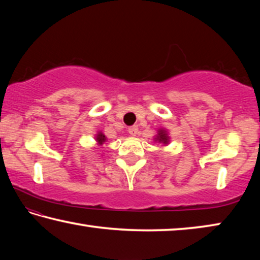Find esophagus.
<instances>
[{"mask_svg": "<svg viewBox=\"0 0 260 260\" xmlns=\"http://www.w3.org/2000/svg\"><path fill=\"white\" fill-rule=\"evenodd\" d=\"M128 133L132 135V136H136L139 133V128L138 126H132L128 128Z\"/></svg>", "mask_w": 260, "mask_h": 260, "instance_id": "esophagus-1", "label": "esophagus"}]
</instances>
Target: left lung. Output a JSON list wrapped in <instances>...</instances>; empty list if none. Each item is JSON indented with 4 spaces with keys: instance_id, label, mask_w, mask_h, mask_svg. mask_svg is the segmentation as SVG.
Segmentation results:
<instances>
[{
    "instance_id": "8db88e82",
    "label": "left lung",
    "mask_w": 260,
    "mask_h": 260,
    "mask_svg": "<svg viewBox=\"0 0 260 260\" xmlns=\"http://www.w3.org/2000/svg\"><path fill=\"white\" fill-rule=\"evenodd\" d=\"M156 141L160 142L162 144H167L170 141L169 135H167V132L165 129H158V134L156 135Z\"/></svg>"
}]
</instances>
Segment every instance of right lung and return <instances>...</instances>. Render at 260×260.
<instances>
[{
    "mask_svg": "<svg viewBox=\"0 0 260 260\" xmlns=\"http://www.w3.org/2000/svg\"><path fill=\"white\" fill-rule=\"evenodd\" d=\"M96 142L99 144H103L105 141H107V138H105V135L102 133V132H99L98 134H96Z\"/></svg>",
    "mask_w": 260,
    "mask_h": 260,
    "instance_id": "add662e5",
    "label": "right lung"
}]
</instances>
